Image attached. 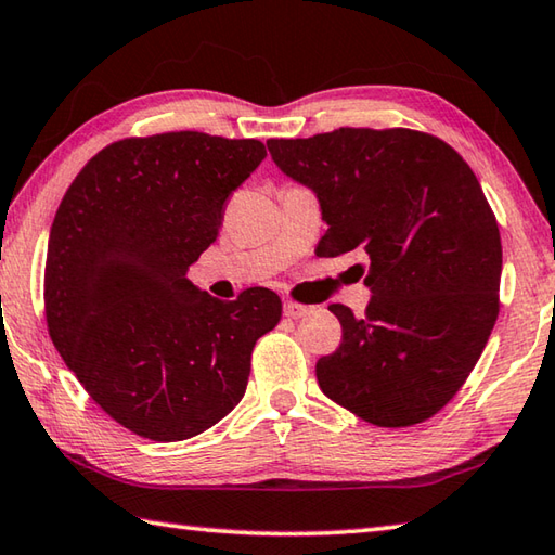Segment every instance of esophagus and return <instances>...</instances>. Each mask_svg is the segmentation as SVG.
Instances as JSON below:
<instances>
[{"instance_id":"1","label":"esophagus","mask_w":555,"mask_h":555,"mask_svg":"<svg viewBox=\"0 0 555 555\" xmlns=\"http://www.w3.org/2000/svg\"><path fill=\"white\" fill-rule=\"evenodd\" d=\"M282 311H285V317H287V319H301V317H307V313H309V307H305V305H297V301L287 299L285 305H282Z\"/></svg>"}]
</instances>
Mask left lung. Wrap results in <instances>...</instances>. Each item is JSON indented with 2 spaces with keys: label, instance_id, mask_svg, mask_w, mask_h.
Returning a JSON list of instances; mask_svg holds the SVG:
<instances>
[{
  "label": "left lung",
  "instance_id": "left-lung-1",
  "mask_svg": "<svg viewBox=\"0 0 555 555\" xmlns=\"http://www.w3.org/2000/svg\"><path fill=\"white\" fill-rule=\"evenodd\" d=\"M268 150L319 197L328 232L317 254L370 258L362 317L328 307L343 343L317 362L321 391L379 427L433 417L476 367L500 307L503 246L472 166L405 128H340Z\"/></svg>",
  "mask_w": 555,
  "mask_h": 555
}]
</instances>
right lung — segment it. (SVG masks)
I'll use <instances>...</instances> for the list:
<instances>
[{"label": "right lung", "instance_id": "obj_1", "mask_svg": "<svg viewBox=\"0 0 555 555\" xmlns=\"http://www.w3.org/2000/svg\"><path fill=\"white\" fill-rule=\"evenodd\" d=\"M266 147L205 132L108 144L77 173L50 229L46 319L83 389L154 442L205 433L244 399L250 352L280 321L266 287L219 301L188 280L227 197Z\"/></svg>", "mask_w": 555, "mask_h": 555}]
</instances>
